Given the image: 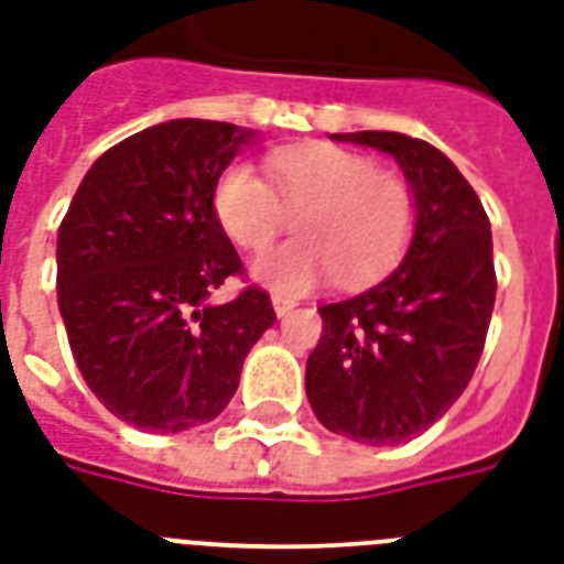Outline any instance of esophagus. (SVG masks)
I'll use <instances>...</instances> for the list:
<instances>
[{
	"mask_svg": "<svg viewBox=\"0 0 564 564\" xmlns=\"http://www.w3.org/2000/svg\"><path fill=\"white\" fill-rule=\"evenodd\" d=\"M272 307L274 313H278V318H283V316H290L292 310H295V301L283 299V295H272Z\"/></svg>",
	"mask_w": 564,
	"mask_h": 564,
	"instance_id": "obj_1",
	"label": "esophagus"
}]
</instances>
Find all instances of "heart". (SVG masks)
Masks as SVG:
<instances>
[{"instance_id":"1","label":"heart","mask_w":564,"mask_h":564,"mask_svg":"<svg viewBox=\"0 0 564 564\" xmlns=\"http://www.w3.org/2000/svg\"><path fill=\"white\" fill-rule=\"evenodd\" d=\"M269 182L251 163H230L213 189V210L234 242L263 251L295 213L299 239L257 263V278L295 295L330 269L345 283L371 281L394 265L415 234V193L392 172L343 145L313 143L265 158Z\"/></svg>"}]
</instances>
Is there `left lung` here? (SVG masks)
I'll return each instance as SVG.
<instances>
[{
	"instance_id": "left-lung-1",
	"label": "left lung",
	"mask_w": 564,
	"mask_h": 564,
	"mask_svg": "<svg viewBox=\"0 0 564 564\" xmlns=\"http://www.w3.org/2000/svg\"><path fill=\"white\" fill-rule=\"evenodd\" d=\"M334 137L392 154L419 219L389 278L318 307L325 327L307 360V398L327 430L398 445L442 419L480 362L498 292L489 216L436 145L398 131Z\"/></svg>"
}]
</instances>
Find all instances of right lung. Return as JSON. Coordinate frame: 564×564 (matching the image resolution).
<instances>
[{"label": "right lung", "mask_w": 564, "mask_h": 564, "mask_svg": "<svg viewBox=\"0 0 564 564\" xmlns=\"http://www.w3.org/2000/svg\"><path fill=\"white\" fill-rule=\"evenodd\" d=\"M251 131L172 119L93 163L57 228V307L78 371L117 419L181 433L219 415L251 345L274 325L213 210V189Z\"/></svg>", "instance_id": "1"}]
</instances>
